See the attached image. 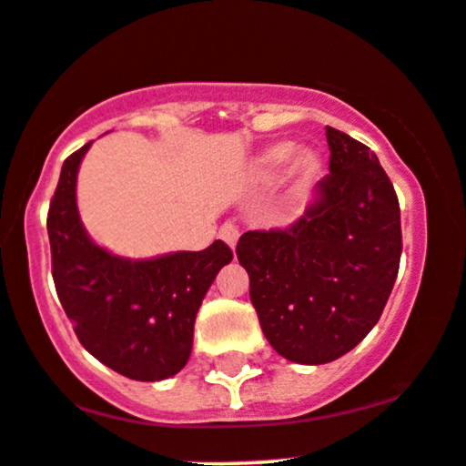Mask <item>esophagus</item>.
I'll return each mask as SVG.
<instances>
[{"instance_id": "obj_1", "label": "esophagus", "mask_w": 466, "mask_h": 466, "mask_svg": "<svg viewBox=\"0 0 466 466\" xmlns=\"http://www.w3.org/2000/svg\"><path fill=\"white\" fill-rule=\"evenodd\" d=\"M218 237H221L223 241L234 249V248H237V241H238V228L234 223H223L221 229H218Z\"/></svg>"}]
</instances>
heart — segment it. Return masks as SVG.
<instances>
[{"label":"heart","mask_w":466,"mask_h":466,"mask_svg":"<svg viewBox=\"0 0 466 466\" xmlns=\"http://www.w3.org/2000/svg\"><path fill=\"white\" fill-rule=\"evenodd\" d=\"M291 155H294V147L291 143H276V146L268 147L265 155L258 158V175L263 178H272L283 170L289 163ZM319 157L309 150L296 152L294 157V175L299 177V181H311L316 175H319Z\"/></svg>","instance_id":"obj_1"}]
</instances>
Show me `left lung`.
I'll return each mask as SVG.
<instances>
[{"label": "left lung", "mask_w": 466, "mask_h": 466, "mask_svg": "<svg viewBox=\"0 0 466 466\" xmlns=\"http://www.w3.org/2000/svg\"><path fill=\"white\" fill-rule=\"evenodd\" d=\"M329 175L299 221L237 243L260 329L300 365L340 358L378 323L402 254L393 183L365 143L325 127Z\"/></svg>", "instance_id": "obj_1"}]
</instances>
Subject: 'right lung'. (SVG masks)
I'll return each instance as SVG.
<instances>
[{
    "label": "right lung",
    "instance_id": "1",
    "mask_svg": "<svg viewBox=\"0 0 466 466\" xmlns=\"http://www.w3.org/2000/svg\"><path fill=\"white\" fill-rule=\"evenodd\" d=\"M90 143L64 161L50 198L48 238L53 280L81 345L132 380L175 376L192 351L194 320L232 249L214 241L201 252L126 260L84 232L75 201L76 170Z\"/></svg>",
    "mask_w": 466,
    "mask_h": 466
}]
</instances>
